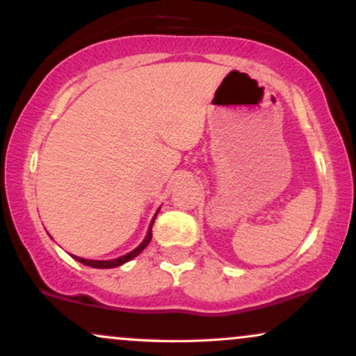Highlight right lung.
I'll list each match as a JSON object with an SVG mask.
<instances>
[{"label":"right lung","mask_w":356,"mask_h":356,"mask_svg":"<svg viewBox=\"0 0 356 356\" xmlns=\"http://www.w3.org/2000/svg\"><path fill=\"white\" fill-rule=\"evenodd\" d=\"M157 216V214H155ZM154 220H155V218L152 219V222H150V227H149V232H147V236H145V239L142 241L140 244H138V246L134 249L132 252H129V254H125V256H120V257H117V259H110V261H97V259H85V257H79V256H73L75 257L76 261H80L81 264H85V266H90V268H100V269H108V268H117V266H122V264L124 263H127V261H130V259H134V257L136 256H138L140 254L142 251H144V249L147 248V244L150 243V239H152V226H154Z\"/></svg>","instance_id":"add662e5"}]
</instances>
